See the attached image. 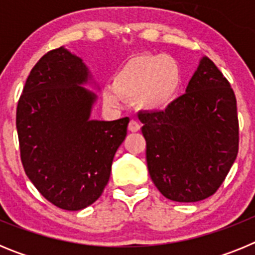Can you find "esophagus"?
I'll return each mask as SVG.
<instances>
[{
	"instance_id": "34e87169",
	"label": "esophagus",
	"mask_w": 255,
	"mask_h": 255,
	"mask_svg": "<svg viewBox=\"0 0 255 255\" xmlns=\"http://www.w3.org/2000/svg\"><path fill=\"white\" fill-rule=\"evenodd\" d=\"M140 130V125H139V123H136L135 120H131L129 123V131L131 132H136Z\"/></svg>"
}]
</instances>
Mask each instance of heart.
<instances>
[{
  "label": "heart",
  "instance_id": "heart-1",
  "mask_svg": "<svg viewBox=\"0 0 255 255\" xmlns=\"http://www.w3.org/2000/svg\"><path fill=\"white\" fill-rule=\"evenodd\" d=\"M182 82L181 67L175 58L163 53H139L117 69L112 87L103 89V102L117 108L124 101H135L144 111H166L177 100Z\"/></svg>",
  "mask_w": 255,
  "mask_h": 255
}]
</instances>
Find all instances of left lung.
<instances>
[{
    "mask_svg": "<svg viewBox=\"0 0 255 255\" xmlns=\"http://www.w3.org/2000/svg\"><path fill=\"white\" fill-rule=\"evenodd\" d=\"M150 179L167 199L199 202L217 191L239 150L236 98L227 79L202 57L185 94L161 112H140Z\"/></svg>",
    "mask_w": 255,
    "mask_h": 255,
    "instance_id": "obj_1",
    "label": "left lung"
}]
</instances>
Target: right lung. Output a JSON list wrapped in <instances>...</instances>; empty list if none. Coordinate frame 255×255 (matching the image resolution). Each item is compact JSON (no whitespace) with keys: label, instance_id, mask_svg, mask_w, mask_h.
<instances>
[{"label":"right lung","instance_id":"add662e5","mask_svg":"<svg viewBox=\"0 0 255 255\" xmlns=\"http://www.w3.org/2000/svg\"><path fill=\"white\" fill-rule=\"evenodd\" d=\"M91 80L82 58L64 47L52 49L31 69L17 103L26 176L66 211H80L101 197L129 124V117L92 120L97 94L83 87Z\"/></svg>","mask_w":255,"mask_h":255}]
</instances>
